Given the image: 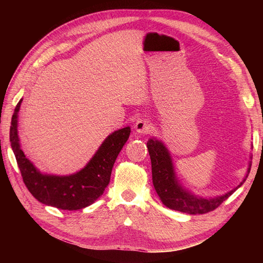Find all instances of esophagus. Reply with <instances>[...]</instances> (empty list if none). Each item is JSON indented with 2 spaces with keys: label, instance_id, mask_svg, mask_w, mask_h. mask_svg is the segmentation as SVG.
I'll list each match as a JSON object with an SVG mask.
<instances>
[{
  "label": "esophagus",
  "instance_id": "34e87169",
  "mask_svg": "<svg viewBox=\"0 0 263 263\" xmlns=\"http://www.w3.org/2000/svg\"><path fill=\"white\" fill-rule=\"evenodd\" d=\"M135 129H136L138 134L141 135L148 134L151 130V124L148 121H146V119H139V121H137L136 125H135Z\"/></svg>",
  "mask_w": 263,
  "mask_h": 263
}]
</instances>
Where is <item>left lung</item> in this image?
<instances>
[{
	"mask_svg": "<svg viewBox=\"0 0 263 263\" xmlns=\"http://www.w3.org/2000/svg\"><path fill=\"white\" fill-rule=\"evenodd\" d=\"M148 151L151 159V171H153V183L162 203L171 210L179 211L191 215L205 214L216 210L218 206L226 201L235 191L239 187L245 180L233 191L211 200L197 198L183 190L174 177L173 165L168 150L161 141L149 139L147 142ZM250 172V166L248 173Z\"/></svg>",
	"mask_w": 263,
	"mask_h": 263,
	"instance_id": "left-lung-1",
	"label": "left lung"
}]
</instances>
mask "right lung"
I'll return each mask as SVG.
<instances>
[{"label": "right lung", "mask_w": 263, "mask_h": 263, "mask_svg": "<svg viewBox=\"0 0 263 263\" xmlns=\"http://www.w3.org/2000/svg\"><path fill=\"white\" fill-rule=\"evenodd\" d=\"M22 100L12 116L10 140L26 187L36 200L53 208L76 211L94 203L108 185L113 165L130 135L129 127L114 132L104 140L84 169L69 177L42 174L24 155L17 135V113Z\"/></svg>", "instance_id": "1"}]
</instances>
